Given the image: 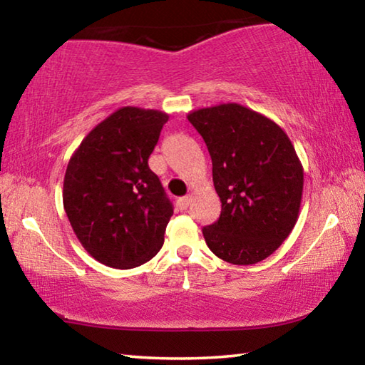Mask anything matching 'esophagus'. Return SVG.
Instances as JSON below:
<instances>
[{
	"mask_svg": "<svg viewBox=\"0 0 365 365\" xmlns=\"http://www.w3.org/2000/svg\"><path fill=\"white\" fill-rule=\"evenodd\" d=\"M190 201H191V197H190V196H182V197H178V200H177V206H178V209H180V211H185V209H187V207L190 206Z\"/></svg>",
	"mask_w": 365,
	"mask_h": 365,
	"instance_id": "obj_1",
	"label": "esophagus"
}]
</instances>
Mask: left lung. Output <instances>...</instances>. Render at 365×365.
I'll return each mask as SVG.
<instances>
[{"label":"left lung","instance_id":"left-lung-1","mask_svg":"<svg viewBox=\"0 0 365 365\" xmlns=\"http://www.w3.org/2000/svg\"><path fill=\"white\" fill-rule=\"evenodd\" d=\"M207 146L222 202L202 228L215 256L235 265L264 261L280 248L299 217L304 169L285 130L238 103L188 113Z\"/></svg>","mask_w":365,"mask_h":365}]
</instances>
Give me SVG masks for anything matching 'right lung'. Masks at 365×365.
<instances>
[{"label": "right lung", "mask_w": 365, "mask_h": 365, "mask_svg": "<svg viewBox=\"0 0 365 365\" xmlns=\"http://www.w3.org/2000/svg\"><path fill=\"white\" fill-rule=\"evenodd\" d=\"M169 114L123 106L82 140L67 164L63 202L72 230L91 257L133 269L163 248L174 214L148 159Z\"/></svg>", "instance_id": "1"}]
</instances>
